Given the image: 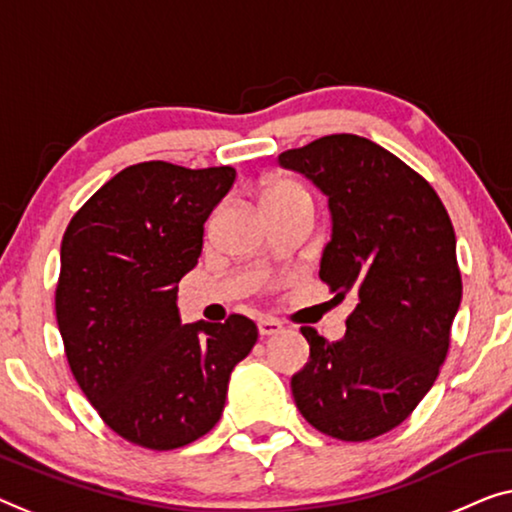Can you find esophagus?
Masks as SVG:
<instances>
[{
	"label": "esophagus",
	"mask_w": 512,
	"mask_h": 512,
	"mask_svg": "<svg viewBox=\"0 0 512 512\" xmlns=\"http://www.w3.org/2000/svg\"><path fill=\"white\" fill-rule=\"evenodd\" d=\"M281 330H284V325L274 321V318H261V321H258V332H261V337H272Z\"/></svg>",
	"instance_id": "obj_1"
}]
</instances>
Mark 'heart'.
Instances as JSON below:
<instances>
[{"instance_id": "b5f03b06", "label": "heart", "mask_w": 512, "mask_h": 512, "mask_svg": "<svg viewBox=\"0 0 512 512\" xmlns=\"http://www.w3.org/2000/svg\"><path fill=\"white\" fill-rule=\"evenodd\" d=\"M295 201L311 203V196L300 182L291 180V177H272V180L263 184V205L265 207L281 205V203H295Z\"/></svg>"}]
</instances>
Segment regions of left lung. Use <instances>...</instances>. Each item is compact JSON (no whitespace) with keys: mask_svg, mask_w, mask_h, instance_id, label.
I'll list each match as a JSON object with an SVG mask.
<instances>
[{"mask_svg":"<svg viewBox=\"0 0 512 512\" xmlns=\"http://www.w3.org/2000/svg\"><path fill=\"white\" fill-rule=\"evenodd\" d=\"M279 164L328 196L318 274L335 298H358L339 342L300 328L309 362L291 379L293 399L318 432L369 441L411 416L448 355L462 300L453 221L425 177L353 133L281 152Z\"/></svg>","mask_w":512,"mask_h":512,"instance_id":"left-lung-1","label":"left lung"}]
</instances>
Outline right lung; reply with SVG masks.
I'll list each match as a JSON object with an SVG mask.
<instances>
[{
	"instance_id": "1",
	"label": "right lung",
	"mask_w": 512,
	"mask_h": 512,
	"mask_svg": "<svg viewBox=\"0 0 512 512\" xmlns=\"http://www.w3.org/2000/svg\"><path fill=\"white\" fill-rule=\"evenodd\" d=\"M235 168L143 161L108 180L66 226L55 314L73 379L117 436L175 450L217 425L251 318L180 323L177 281L196 268L205 221Z\"/></svg>"
}]
</instances>
